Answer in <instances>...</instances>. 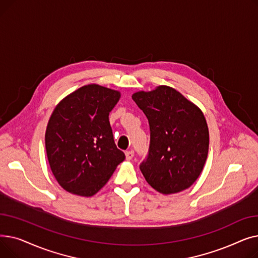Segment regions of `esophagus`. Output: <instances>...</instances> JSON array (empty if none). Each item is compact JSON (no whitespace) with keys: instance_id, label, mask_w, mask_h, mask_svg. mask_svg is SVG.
I'll list each match as a JSON object with an SVG mask.
<instances>
[{"instance_id":"1","label":"esophagus","mask_w":258,"mask_h":258,"mask_svg":"<svg viewBox=\"0 0 258 258\" xmlns=\"http://www.w3.org/2000/svg\"><path fill=\"white\" fill-rule=\"evenodd\" d=\"M125 156H126V160H132L134 158V151L125 152Z\"/></svg>"}]
</instances>
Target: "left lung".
<instances>
[{"label": "left lung", "mask_w": 258, "mask_h": 258, "mask_svg": "<svg viewBox=\"0 0 258 258\" xmlns=\"http://www.w3.org/2000/svg\"><path fill=\"white\" fill-rule=\"evenodd\" d=\"M132 98L150 124V147L140 163L145 180L164 195L190 187L208 155L209 132L204 115L181 93L166 86L135 93Z\"/></svg>", "instance_id": "left-lung-1"}]
</instances>
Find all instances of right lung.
Wrapping results in <instances>:
<instances>
[{
	"label": "right lung",
	"mask_w": 258,
	"mask_h": 258,
	"mask_svg": "<svg viewBox=\"0 0 258 258\" xmlns=\"http://www.w3.org/2000/svg\"><path fill=\"white\" fill-rule=\"evenodd\" d=\"M119 98L117 91L89 85L67 96L53 111L45 136L47 157L54 177L67 191L95 195L124 161L108 121Z\"/></svg>",
	"instance_id": "1"
}]
</instances>
